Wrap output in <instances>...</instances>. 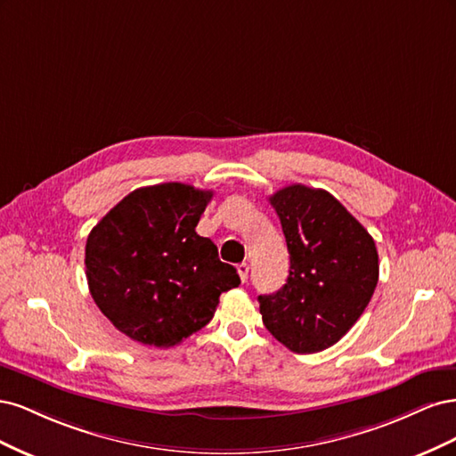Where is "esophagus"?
Wrapping results in <instances>:
<instances>
[{
  "instance_id": "esophagus-1",
  "label": "esophagus",
  "mask_w": 456,
  "mask_h": 456,
  "mask_svg": "<svg viewBox=\"0 0 456 456\" xmlns=\"http://www.w3.org/2000/svg\"><path fill=\"white\" fill-rule=\"evenodd\" d=\"M238 273H240V280L245 283L247 278H249V265H247V262H241V265H238Z\"/></svg>"
}]
</instances>
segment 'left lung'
Here are the masks:
<instances>
[{
	"mask_svg": "<svg viewBox=\"0 0 456 456\" xmlns=\"http://www.w3.org/2000/svg\"><path fill=\"white\" fill-rule=\"evenodd\" d=\"M270 203L291 266L280 291L258 297L262 322L291 352H322L348 333L375 293V241L325 190L291 184Z\"/></svg>",
	"mask_w": 456,
	"mask_h": 456,
	"instance_id": "8db88e82",
	"label": "left lung"
}]
</instances>
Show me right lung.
I'll return each mask as SVG.
<instances>
[{
  "instance_id": "obj_1",
  "label": "right lung",
  "mask_w": 456,
  "mask_h": 456,
  "mask_svg": "<svg viewBox=\"0 0 456 456\" xmlns=\"http://www.w3.org/2000/svg\"><path fill=\"white\" fill-rule=\"evenodd\" d=\"M211 190L163 183L131 191L86 245L93 300L118 330L169 348L213 320L218 297L240 285L232 265L196 226Z\"/></svg>"
}]
</instances>
